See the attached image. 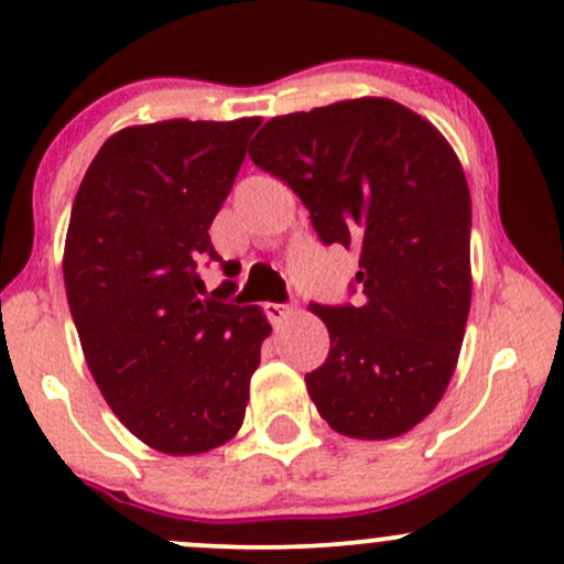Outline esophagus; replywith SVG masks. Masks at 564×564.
<instances>
[{
	"instance_id": "34e87169",
	"label": "esophagus",
	"mask_w": 564,
	"mask_h": 564,
	"mask_svg": "<svg viewBox=\"0 0 564 564\" xmlns=\"http://www.w3.org/2000/svg\"><path fill=\"white\" fill-rule=\"evenodd\" d=\"M264 313H268V318L275 323V326H281L283 321H289L291 315H296V307L294 304H273L268 302L264 304Z\"/></svg>"
}]
</instances>
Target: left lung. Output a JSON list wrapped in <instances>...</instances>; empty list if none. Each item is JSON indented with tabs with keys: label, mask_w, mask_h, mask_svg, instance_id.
<instances>
[{
	"label": "left lung",
	"mask_w": 564,
	"mask_h": 564,
	"mask_svg": "<svg viewBox=\"0 0 564 564\" xmlns=\"http://www.w3.org/2000/svg\"><path fill=\"white\" fill-rule=\"evenodd\" d=\"M310 209L323 243L358 251L360 307L310 304L332 336L307 392L334 432L390 440L448 390L471 302V198L443 132L390 97L275 116L249 148Z\"/></svg>",
	"instance_id": "obj_1"
}]
</instances>
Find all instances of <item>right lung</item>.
Listing matches in <instances>:
<instances>
[{
  "mask_svg": "<svg viewBox=\"0 0 564 564\" xmlns=\"http://www.w3.org/2000/svg\"><path fill=\"white\" fill-rule=\"evenodd\" d=\"M260 116L170 119L111 134L84 174L63 278L89 373L134 437L196 456L236 437L270 321L200 300L209 228ZM219 260V257H217Z\"/></svg>",
  "mask_w": 564,
  "mask_h": 564,
  "instance_id": "right-lung-1",
  "label": "right lung"
}]
</instances>
